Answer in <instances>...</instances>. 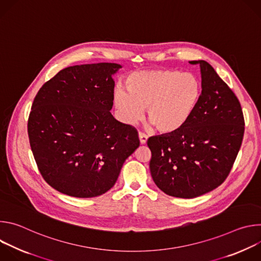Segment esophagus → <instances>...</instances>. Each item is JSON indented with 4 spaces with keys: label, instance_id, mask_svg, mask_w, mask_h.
Here are the masks:
<instances>
[{
    "label": "esophagus",
    "instance_id": "1",
    "mask_svg": "<svg viewBox=\"0 0 261 261\" xmlns=\"http://www.w3.org/2000/svg\"><path fill=\"white\" fill-rule=\"evenodd\" d=\"M138 137H139V141H140L141 144L146 143V141H147V135L146 134H144L142 132H139L138 133Z\"/></svg>",
    "mask_w": 261,
    "mask_h": 261
}]
</instances>
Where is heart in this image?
<instances>
[{"mask_svg": "<svg viewBox=\"0 0 261 261\" xmlns=\"http://www.w3.org/2000/svg\"><path fill=\"white\" fill-rule=\"evenodd\" d=\"M126 88L116 87L114 102L121 119L134 124L146 108L148 122L160 133H173L188 123L201 98V83L191 73L145 70L131 73Z\"/></svg>", "mask_w": 261, "mask_h": 261, "instance_id": "obj_1", "label": "heart"}]
</instances>
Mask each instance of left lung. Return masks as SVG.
Masks as SVG:
<instances>
[{
  "instance_id": "obj_1",
  "label": "left lung",
  "mask_w": 261,
  "mask_h": 261,
  "mask_svg": "<svg viewBox=\"0 0 261 261\" xmlns=\"http://www.w3.org/2000/svg\"><path fill=\"white\" fill-rule=\"evenodd\" d=\"M201 73V98L181 129L152 136L150 170L157 187L167 195L194 198L228 176L242 145L245 121L239 99L205 61Z\"/></svg>"
}]
</instances>
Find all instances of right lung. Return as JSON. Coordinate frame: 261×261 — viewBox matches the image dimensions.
Returning <instances> with one entry per match:
<instances>
[{
    "instance_id": "add662e5",
    "label": "right lung",
    "mask_w": 261,
    "mask_h": 261,
    "mask_svg": "<svg viewBox=\"0 0 261 261\" xmlns=\"http://www.w3.org/2000/svg\"><path fill=\"white\" fill-rule=\"evenodd\" d=\"M115 63L67 67L37 93L28 121L32 152L45 181L79 198L114 187L126 159L139 146L136 129L117 121Z\"/></svg>"
}]
</instances>
